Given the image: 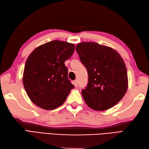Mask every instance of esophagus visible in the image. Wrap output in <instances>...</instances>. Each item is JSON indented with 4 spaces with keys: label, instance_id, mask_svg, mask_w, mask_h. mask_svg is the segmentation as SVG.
<instances>
[{
    "label": "esophagus",
    "instance_id": "1",
    "mask_svg": "<svg viewBox=\"0 0 149 149\" xmlns=\"http://www.w3.org/2000/svg\"><path fill=\"white\" fill-rule=\"evenodd\" d=\"M73 84L74 85L75 87H77L78 86V81L77 80H75L73 82Z\"/></svg>",
    "mask_w": 149,
    "mask_h": 149
}]
</instances>
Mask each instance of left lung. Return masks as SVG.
I'll list each match as a JSON object with an SVG mask.
<instances>
[{
  "mask_svg": "<svg viewBox=\"0 0 149 149\" xmlns=\"http://www.w3.org/2000/svg\"><path fill=\"white\" fill-rule=\"evenodd\" d=\"M76 51L88 74V85L82 91L86 103L98 111L112 108L128 87L123 59L112 47L93 42L78 44Z\"/></svg>",
  "mask_w": 149,
  "mask_h": 149,
  "instance_id": "1",
  "label": "left lung"
}]
</instances>
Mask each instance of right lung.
I'll list each match as a JSON object with an SVG mask.
<instances>
[{
  "mask_svg": "<svg viewBox=\"0 0 149 149\" xmlns=\"http://www.w3.org/2000/svg\"><path fill=\"white\" fill-rule=\"evenodd\" d=\"M75 45L53 40L37 47L28 57L24 68V88L34 104L53 110L65 102L74 86L68 78L65 61L70 58Z\"/></svg>",
  "mask_w": 149,
  "mask_h": 149,
  "instance_id": "add662e5",
  "label": "right lung"
}]
</instances>
